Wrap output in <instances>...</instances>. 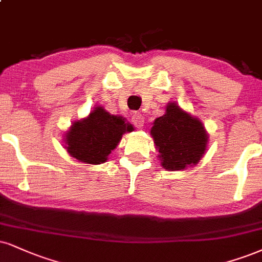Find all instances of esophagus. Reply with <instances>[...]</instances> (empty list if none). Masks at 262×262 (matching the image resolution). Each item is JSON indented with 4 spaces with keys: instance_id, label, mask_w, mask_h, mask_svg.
Here are the masks:
<instances>
[{
    "instance_id": "1",
    "label": "esophagus",
    "mask_w": 262,
    "mask_h": 262,
    "mask_svg": "<svg viewBox=\"0 0 262 262\" xmlns=\"http://www.w3.org/2000/svg\"><path fill=\"white\" fill-rule=\"evenodd\" d=\"M133 122L138 128H141L144 125V115L140 112H135L133 115Z\"/></svg>"
}]
</instances>
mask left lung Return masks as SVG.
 <instances>
[{"label":"left lung","instance_id":"8db88e82","mask_svg":"<svg viewBox=\"0 0 262 262\" xmlns=\"http://www.w3.org/2000/svg\"><path fill=\"white\" fill-rule=\"evenodd\" d=\"M150 134L160 152L161 166L167 171L196 165L209 139L200 119L183 111L176 102H169L165 115L155 119Z\"/></svg>","mask_w":262,"mask_h":262}]
</instances>
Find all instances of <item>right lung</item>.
I'll return each mask as SVG.
<instances>
[{
	"label": "right lung",
	"instance_id": "right-lung-1",
	"mask_svg": "<svg viewBox=\"0 0 262 262\" xmlns=\"http://www.w3.org/2000/svg\"><path fill=\"white\" fill-rule=\"evenodd\" d=\"M133 130V125L122 116L110 115L103 107L97 106L88 117L74 122L69 128L64 138L66 149L78 161L99 165L116 149L122 135Z\"/></svg>",
	"mask_w": 262,
	"mask_h": 262
}]
</instances>
